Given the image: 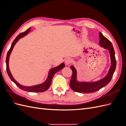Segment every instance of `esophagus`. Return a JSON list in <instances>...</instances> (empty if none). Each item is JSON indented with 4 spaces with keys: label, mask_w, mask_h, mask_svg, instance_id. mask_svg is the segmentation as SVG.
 <instances>
[{
    "label": "esophagus",
    "mask_w": 126,
    "mask_h": 126,
    "mask_svg": "<svg viewBox=\"0 0 126 126\" xmlns=\"http://www.w3.org/2000/svg\"><path fill=\"white\" fill-rule=\"evenodd\" d=\"M72 60L70 58H67L65 60V63L66 65H69V64H70L71 63H72Z\"/></svg>",
    "instance_id": "esophagus-1"
}]
</instances>
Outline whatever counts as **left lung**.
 I'll return each mask as SVG.
<instances>
[{
    "label": "left lung",
    "instance_id": "8db88e82",
    "mask_svg": "<svg viewBox=\"0 0 126 126\" xmlns=\"http://www.w3.org/2000/svg\"><path fill=\"white\" fill-rule=\"evenodd\" d=\"M99 45L104 49H107L110 54L111 66L109 68L108 74L104 78L97 81L80 82L77 80V70L74 66H70V68L72 71V74L70 82V86L75 92L86 94L95 92L108 85L111 80L116 67L115 50L111 42L104 36L100 32H99Z\"/></svg>",
    "mask_w": 126,
    "mask_h": 126
}]
</instances>
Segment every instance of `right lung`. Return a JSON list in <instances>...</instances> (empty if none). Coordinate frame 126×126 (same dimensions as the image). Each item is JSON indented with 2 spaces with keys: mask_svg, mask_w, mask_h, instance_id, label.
<instances>
[{
  "mask_svg": "<svg viewBox=\"0 0 126 126\" xmlns=\"http://www.w3.org/2000/svg\"><path fill=\"white\" fill-rule=\"evenodd\" d=\"M31 31V28H29L27 30H26V32L20 33L19 35H18L17 37L15 38V39L14 40L12 44H11V47L9 51L7 52V55L6 57V69H7V74H8L9 78L10 79L12 80L15 84L17 85L19 88L21 89L27 91H29V92H35V93H41V92H44V91H45L46 90H47L50 86L51 85V81H52V79L54 77V76L55 74L57 72H58L60 71L61 69H62L65 66L64 65V63H62L60 65L58 66L57 67L52 68L51 69L49 70L48 72V77L45 82L43 83H41V84L39 85H37L35 86H24L20 85V83H19L17 81H16V80H15L14 77H13L12 75H11V72L9 70V57L11 54V52L12 51L13 49L14 48V47L15 46V45H16L17 43V42L21 38L24 37L25 36L27 35V34Z\"/></svg>",
  "mask_w": 126,
  "mask_h": 126,
  "instance_id": "1",
  "label": "right lung"
}]
</instances>
